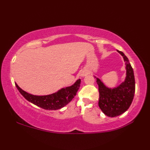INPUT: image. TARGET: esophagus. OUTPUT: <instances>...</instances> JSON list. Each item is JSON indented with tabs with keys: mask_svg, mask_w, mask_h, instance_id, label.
<instances>
[{
	"mask_svg": "<svg viewBox=\"0 0 150 150\" xmlns=\"http://www.w3.org/2000/svg\"><path fill=\"white\" fill-rule=\"evenodd\" d=\"M81 75H82V76H85V73H82V74H81Z\"/></svg>",
	"mask_w": 150,
	"mask_h": 150,
	"instance_id": "1",
	"label": "esophagus"
}]
</instances>
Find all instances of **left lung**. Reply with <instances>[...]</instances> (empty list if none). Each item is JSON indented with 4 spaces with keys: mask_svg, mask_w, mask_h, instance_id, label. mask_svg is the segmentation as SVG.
I'll list each match as a JSON object with an SVG mask.
<instances>
[{
    "mask_svg": "<svg viewBox=\"0 0 150 150\" xmlns=\"http://www.w3.org/2000/svg\"><path fill=\"white\" fill-rule=\"evenodd\" d=\"M118 52L122 55L125 62L126 76L124 82L117 87L110 88L96 78L99 92L98 106L103 112L109 117H115L125 112L131 105L135 93V79L132 67L124 53L120 51Z\"/></svg>",
    "mask_w": 150,
    "mask_h": 150,
    "instance_id": "left-lung-1",
    "label": "left lung"
}]
</instances>
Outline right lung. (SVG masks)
<instances>
[{
  "label": "right lung",
  "mask_w": 150,
  "mask_h": 150,
  "mask_svg": "<svg viewBox=\"0 0 150 150\" xmlns=\"http://www.w3.org/2000/svg\"><path fill=\"white\" fill-rule=\"evenodd\" d=\"M81 79H78L73 85L63 88L52 95L36 96L26 93L15 83L20 94L29 102L45 110H58L69 103L77 94L80 87Z\"/></svg>",
  "instance_id": "obj_1"
}]
</instances>
